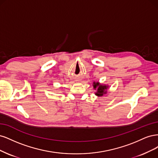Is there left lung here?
Instances as JSON below:
<instances>
[{
    "mask_svg": "<svg viewBox=\"0 0 158 158\" xmlns=\"http://www.w3.org/2000/svg\"><path fill=\"white\" fill-rule=\"evenodd\" d=\"M94 88L96 89V92L95 93L96 95L101 96H103V94H106L107 91L106 90L108 88V86H106V85H100L99 83H94Z\"/></svg>",
    "mask_w": 158,
    "mask_h": 158,
    "instance_id": "obj_1",
    "label": "left lung"
}]
</instances>
